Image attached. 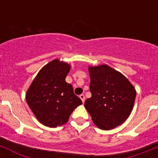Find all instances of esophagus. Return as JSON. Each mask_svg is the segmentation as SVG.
I'll use <instances>...</instances> for the list:
<instances>
[{"mask_svg": "<svg viewBox=\"0 0 158 158\" xmlns=\"http://www.w3.org/2000/svg\"><path fill=\"white\" fill-rule=\"evenodd\" d=\"M79 98H81V100H82V102H85V96H84V94H80V95H79Z\"/></svg>", "mask_w": 158, "mask_h": 158, "instance_id": "34e87169", "label": "esophagus"}]
</instances>
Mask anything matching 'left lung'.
Returning a JSON list of instances; mask_svg holds the SVG:
<instances>
[{
    "label": "left lung",
    "instance_id": "obj_1",
    "mask_svg": "<svg viewBox=\"0 0 158 158\" xmlns=\"http://www.w3.org/2000/svg\"><path fill=\"white\" fill-rule=\"evenodd\" d=\"M91 97L85 108L94 124L108 130L123 124L134 107L136 90L123 74L107 65L89 67Z\"/></svg>",
    "mask_w": 158,
    "mask_h": 158
}]
</instances>
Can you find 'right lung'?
Masks as SVG:
<instances>
[{
  "label": "right lung",
  "mask_w": 158,
  "mask_h": 158,
  "mask_svg": "<svg viewBox=\"0 0 158 158\" xmlns=\"http://www.w3.org/2000/svg\"><path fill=\"white\" fill-rule=\"evenodd\" d=\"M70 65L52 60L37 74L26 94V101L36 118L48 127L68 123L71 114L83 103L66 82Z\"/></svg>",
  "instance_id": "1"
}]
</instances>
